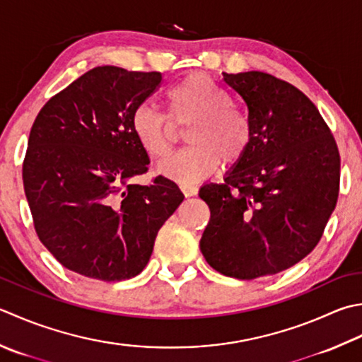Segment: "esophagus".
Returning <instances> with one entry per match:
<instances>
[{"mask_svg": "<svg viewBox=\"0 0 362 362\" xmlns=\"http://www.w3.org/2000/svg\"><path fill=\"white\" fill-rule=\"evenodd\" d=\"M180 189H182V193L185 194L187 197H189V196H196V194H197V191H199V188H197L196 185H189V183H182V185H180Z\"/></svg>", "mask_w": 362, "mask_h": 362, "instance_id": "34e87169", "label": "esophagus"}]
</instances>
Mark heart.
<instances>
[{"label": "heart", "instance_id": "b5f03b06", "mask_svg": "<svg viewBox=\"0 0 362 362\" xmlns=\"http://www.w3.org/2000/svg\"><path fill=\"white\" fill-rule=\"evenodd\" d=\"M169 117L151 105H138L132 130L141 148L153 160L171 153L174 125H185L189 144L163 161L158 173L180 183H191L243 160L252 143V125L232 105V97L205 74H191L166 92Z\"/></svg>", "mask_w": 362, "mask_h": 362}]
</instances>
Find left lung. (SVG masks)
<instances>
[{
  "instance_id": "obj_1",
  "label": "left lung",
  "mask_w": 362,
  "mask_h": 362,
  "mask_svg": "<svg viewBox=\"0 0 362 362\" xmlns=\"http://www.w3.org/2000/svg\"><path fill=\"white\" fill-rule=\"evenodd\" d=\"M252 125L250 151L223 183L199 197L210 209L201 238L207 264L256 279L298 264L314 250L336 207L341 157L317 106L270 74H223Z\"/></svg>"
}]
</instances>
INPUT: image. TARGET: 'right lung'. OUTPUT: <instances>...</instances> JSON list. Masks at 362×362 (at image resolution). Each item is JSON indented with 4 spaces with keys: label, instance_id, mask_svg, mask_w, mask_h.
<instances>
[{
    "label": "right lung",
    "instance_id": "obj_1",
    "mask_svg": "<svg viewBox=\"0 0 362 362\" xmlns=\"http://www.w3.org/2000/svg\"><path fill=\"white\" fill-rule=\"evenodd\" d=\"M160 72L102 66L42 106L31 127L23 185L37 237L67 270L124 281L144 270L160 228L183 201L173 180L134 179L151 163L132 130Z\"/></svg>",
    "mask_w": 362,
    "mask_h": 362
}]
</instances>
